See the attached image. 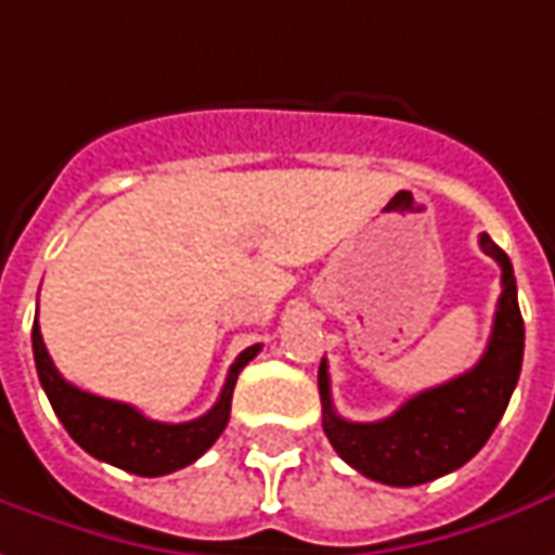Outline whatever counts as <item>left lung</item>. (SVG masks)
Returning a JSON list of instances; mask_svg holds the SVG:
<instances>
[{"instance_id":"8db88e82","label":"left lung","mask_w":555,"mask_h":555,"mask_svg":"<svg viewBox=\"0 0 555 555\" xmlns=\"http://www.w3.org/2000/svg\"><path fill=\"white\" fill-rule=\"evenodd\" d=\"M480 248L499 261L501 297L492 337L470 371L443 386L425 388L386 420L349 422L334 410L331 376L322 358V428L343 462L376 483L420 486L462 467L483 450L507 410L522 371L526 327L516 304L514 263L486 233Z\"/></svg>"}]
</instances>
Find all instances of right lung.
Masks as SVG:
<instances>
[{
	"label": "right lung",
	"instance_id": "right-lung-1",
	"mask_svg": "<svg viewBox=\"0 0 555 555\" xmlns=\"http://www.w3.org/2000/svg\"><path fill=\"white\" fill-rule=\"evenodd\" d=\"M258 352H261V343L248 346L246 352H240V358L230 364L228 383H224L209 413H203L199 420L172 425V422H154L142 416L135 406L108 401V398L90 395V391H81L78 386L66 383L54 367L48 349H44L39 319L33 325L36 371H39V383L48 395V401L54 406L56 420L63 422V428L69 431L72 440L85 452H90L93 459L108 462L120 470H130V474H139V477L172 474L179 467L197 462L199 455L212 447L230 420V401H233L236 376Z\"/></svg>",
	"mask_w": 555,
	"mask_h": 555
}]
</instances>
